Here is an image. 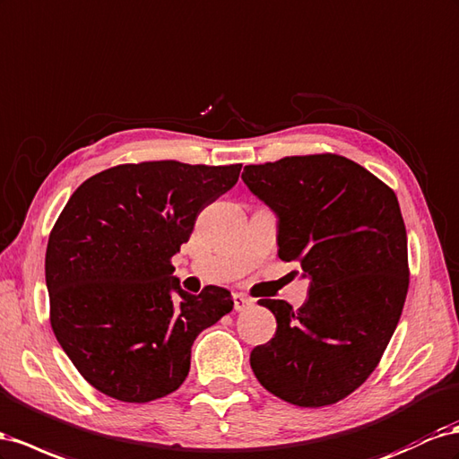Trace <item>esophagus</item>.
Here are the masks:
<instances>
[{
  "mask_svg": "<svg viewBox=\"0 0 459 459\" xmlns=\"http://www.w3.org/2000/svg\"><path fill=\"white\" fill-rule=\"evenodd\" d=\"M253 299L251 297H247V295H243V293H235L233 295V307H235V311H245V308H251L253 307Z\"/></svg>",
  "mask_w": 459,
  "mask_h": 459,
  "instance_id": "1",
  "label": "esophagus"
}]
</instances>
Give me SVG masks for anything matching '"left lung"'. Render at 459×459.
Masks as SVG:
<instances>
[{
  "label": "left lung",
  "instance_id": "8db88e82",
  "mask_svg": "<svg viewBox=\"0 0 459 459\" xmlns=\"http://www.w3.org/2000/svg\"><path fill=\"white\" fill-rule=\"evenodd\" d=\"M243 183L278 218V256L308 278L301 308L260 299L274 338L251 351L263 386L301 407L343 400L377 368L410 286L398 196L338 154L245 166Z\"/></svg>",
  "mask_w": 459,
  "mask_h": 459
}]
</instances>
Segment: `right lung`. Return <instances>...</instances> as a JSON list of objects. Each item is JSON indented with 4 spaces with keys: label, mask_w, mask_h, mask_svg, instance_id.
I'll list each match as a JSON object with an SVG mask.
<instances>
[{
    "label": "right lung",
    "mask_w": 459,
    "mask_h": 459,
    "mask_svg": "<svg viewBox=\"0 0 459 459\" xmlns=\"http://www.w3.org/2000/svg\"><path fill=\"white\" fill-rule=\"evenodd\" d=\"M241 164L176 160L96 173L49 233L46 286L61 348L96 390L129 403L176 392L199 333L233 308L231 293L181 290L171 256L201 210L228 193Z\"/></svg>",
    "instance_id": "obj_1"
}]
</instances>
